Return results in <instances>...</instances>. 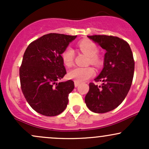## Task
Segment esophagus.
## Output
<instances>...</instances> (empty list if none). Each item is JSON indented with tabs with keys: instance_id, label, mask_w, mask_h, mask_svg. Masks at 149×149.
Returning <instances> with one entry per match:
<instances>
[{
	"instance_id": "34e87169",
	"label": "esophagus",
	"mask_w": 149,
	"mask_h": 149,
	"mask_svg": "<svg viewBox=\"0 0 149 149\" xmlns=\"http://www.w3.org/2000/svg\"><path fill=\"white\" fill-rule=\"evenodd\" d=\"M79 85H80L79 82H78V81H76V80H75V81H74V85H75V87H78Z\"/></svg>"
}]
</instances>
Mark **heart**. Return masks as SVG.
<instances>
[{
  "instance_id": "heart-1",
  "label": "heart",
  "mask_w": 149,
  "mask_h": 149,
  "mask_svg": "<svg viewBox=\"0 0 149 149\" xmlns=\"http://www.w3.org/2000/svg\"><path fill=\"white\" fill-rule=\"evenodd\" d=\"M78 47L82 52L88 56L90 62L95 66H100L102 64V60L97 55L98 47L95 42L91 40H85L80 42ZM61 58L64 65L67 67H71L73 64L74 52L71 47H67L61 54ZM95 75V70L92 67L80 68L76 67L69 72L68 76L70 79L76 80L78 82H84L90 79Z\"/></svg>"
}]
</instances>
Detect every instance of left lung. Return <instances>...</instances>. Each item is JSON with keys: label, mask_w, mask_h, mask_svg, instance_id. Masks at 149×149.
Here are the masks:
<instances>
[{"label": "left lung", "mask_w": 149, "mask_h": 149, "mask_svg": "<svg viewBox=\"0 0 149 149\" xmlns=\"http://www.w3.org/2000/svg\"><path fill=\"white\" fill-rule=\"evenodd\" d=\"M88 37L107 52L103 69L95 79L102 84L90 83L85 102L92 112L104 113L118 107L127 96L132 83L134 60L129 44L118 37L107 35Z\"/></svg>", "instance_id": "obj_1"}]
</instances>
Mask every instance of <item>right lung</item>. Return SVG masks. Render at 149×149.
<instances>
[{
  "label": "right lung",
  "mask_w": 149,
  "mask_h": 149,
  "mask_svg": "<svg viewBox=\"0 0 149 149\" xmlns=\"http://www.w3.org/2000/svg\"><path fill=\"white\" fill-rule=\"evenodd\" d=\"M76 36L51 33L31 42L19 68L22 91L31 107L46 116H55L67 107L73 80L57 83L66 73L61 54Z\"/></svg>",
  "instance_id": "1"
}]
</instances>
